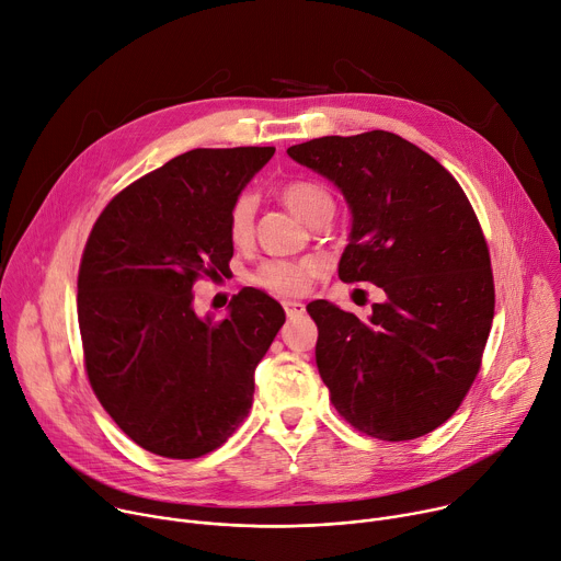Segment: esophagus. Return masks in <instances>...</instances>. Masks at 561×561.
Listing matches in <instances>:
<instances>
[{
	"label": "esophagus",
	"instance_id": "1",
	"mask_svg": "<svg viewBox=\"0 0 561 561\" xmlns=\"http://www.w3.org/2000/svg\"><path fill=\"white\" fill-rule=\"evenodd\" d=\"M284 311H286V316L293 320V318H301V316H304V311H307V307H304L301 301L286 299V301H284Z\"/></svg>",
	"mask_w": 561,
	"mask_h": 561
}]
</instances>
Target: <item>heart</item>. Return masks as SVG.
<instances>
[{
  "mask_svg": "<svg viewBox=\"0 0 561 561\" xmlns=\"http://www.w3.org/2000/svg\"><path fill=\"white\" fill-rule=\"evenodd\" d=\"M284 206L304 224L313 226L320 217H333V196L327 187L316 181H290L279 192ZM228 239L232 245L243 248L250 243L254 232V198L250 194H239L228 210L226 219ZM320 273V266L311 260L301 262H266L250 275V282L275 295H301L307 293L313 277Z\"/></svg>",
  "mask_w": 561,
  "mask_h": 561,
  "instance_id": "obj_1",
  "label": "heart"
}]
</instances>
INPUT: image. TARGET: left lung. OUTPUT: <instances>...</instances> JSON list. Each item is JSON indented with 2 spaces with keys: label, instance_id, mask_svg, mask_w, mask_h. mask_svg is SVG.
Here are the masks:
<instances>
[{
  "label": "left lung",
  "instance_id": "8db88e82",
  "mask_svg": "<svg viewBox=\"0 0 561 561\" xmlns=\"http://www.w3.org/2000/svg\"><path fill=\"white\" fill-rule=\"evenodd\" d=\"M286 151L329 179L351 210L340 279L387 295L367 320L327 299L307 307L335 410L374 438L425 436L466 398L494 318L490 252L470 201L436 159L391 131Z\"/></svg>",
  "mask_w": 561,
  "mask_h": 561
}]
</instances>
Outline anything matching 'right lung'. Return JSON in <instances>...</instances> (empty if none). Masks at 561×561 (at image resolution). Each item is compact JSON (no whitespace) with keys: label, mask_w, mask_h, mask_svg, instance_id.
Returning a JSON list of instances; mask_svg holds the SVG:
<instances>
[{"label":"right lung","mask_w":561,"mask_h":561,"mask_svg":"<svg viewBox=\"0 0 561 561\" xmlns=\"http://www.w3.org/2000/svg\"><path fill=\"white\" fill-rule=\"evenodd\" d=\"M275 147L192 149L145 174L98 217L78 275L89 382L142 449L198 458L245 419L254 369L286 322L282 304L243 288L219 322L196 316L198 277L230 271L232 201Z\"/></svg>","instance_id":"add662e5"}]
</instances>
